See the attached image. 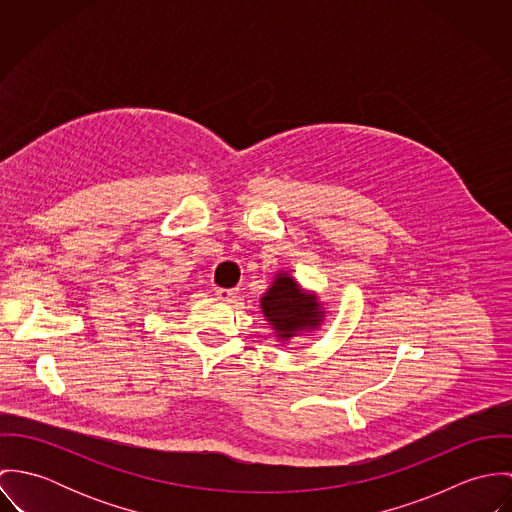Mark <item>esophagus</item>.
Here are the masks:
<instances>
[{
  "mask_svg": "<svg viewBox=\"0 0 512 512\" xmlns=\"http://www.w3.org/2000/svg\"><path fill=\"white\" fill-rule=\"evenodd\" d=\"M217 297L224 303H232L238 297V290H224V288H217Z\"/></svg>",
  "mask_w": 512,
  "mask_h": 512,
  "instance_id": "34e87169",
  "label": "esophagus"
}]
</instances>
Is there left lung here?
Instances as JSON below:
<instances>
[{
    "instance_id": "1",
    "label": "left lung",
    "mask_w": 512,
    "mask_h": 512,
    "mask_svg": "<svg viewBox=\"0 0 512 512\" xmlns=\"http://www.w3.org/2000/svg\"><path fill=\"white\" fill-rule=\"evenodd\" d=\"M264 317L274 327L280 341H288L303 331H313L323 321L321 303L305 292L290 274H278L260 299Z\"/></svg>"
}]
</instances>
